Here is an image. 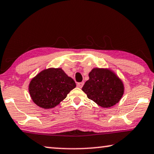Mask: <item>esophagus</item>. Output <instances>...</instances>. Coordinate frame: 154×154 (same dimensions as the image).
Returning <instances> with one entry per match:
<instances>
[{
    "label": "esophagus",
    "instance_id": "1",
    "mask_svg": "<svg viewBox=\"0 0 154 154\" xmlns=\"http://www.w3.org/2000/svg\"><path fill=\"white\" fill-rule=\"evenodd\" d=\"M84 85V82H78L77 83V86L79 87V88H81Z\"/></svg>",
    "mask_w": 154,
    "mask_h": 154
}]
</instances>
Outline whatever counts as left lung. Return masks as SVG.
<instances>
[{
    "label": "left lung",
    "instance_id": "left-lung-1",
    "mask_svg": "<svg viewBox=\"0 0 154 154\" xmlns=\"http://www.w3.org/2000/svg\"><path fill=\"white\" fill-rule=\"evenodd\" d=\"M89 77L82 88L88 99L103 108L115 106L122 99L124 91L123 82L112 71L94 68Z\"/></svg>",
    "mask_w": 154,
    "mask_h": 154
}]
</instances>
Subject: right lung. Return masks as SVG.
I'll return each mask as SVG.
<instances>
[{"instance_id": "add662e5", "label": "right lung", "mask_w": 154, "mask_h": 154, "mask_svg": "<svg viewBox=\"0 0 154 154\" xmlns=\"http://www.w3.org/2000/svg\"><path fill=\"white\" fill-rule=\"evenodd\" d=\"M75 82L60 68L44 69L29 84V93L33 102L41 108H54L75 88Z\"/></svg>"}]
</instances>
